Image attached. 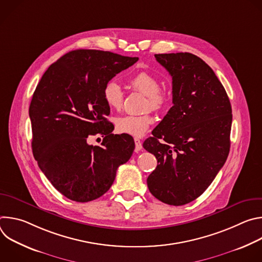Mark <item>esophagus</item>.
I'll return each mask as SVG.
<instances>
[{
  "mask_svg": "<svg viewBox=\"0 0 262 262\" xmlns=\"http://www.w3.org/2000/svg\"><path fill=\"white\" fill-rule=\"evenodd\" d=\"M135 144H136V151H140V150H142L143 146H142V142L140 141V139L135 138Z\"/></svg>",
  "mask_w": 262,
  "mask_h": 262,
  "instance_id": "obj_1",
  "label": "esophagus"
}]
</instances>
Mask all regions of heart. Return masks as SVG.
I'll return each mask as SVG.
<instances>
[{
	"label": "heart",
	"mask_w": 262,
	"mask_h": 262,
	"mask_svg": "<svg viewBox=\"0 0 262 262\" xmlns=\"http://www.w3.org/2000/svg\"><path fill=\"white\" fill-rule=\"evenodd\" d=\"M133 88L146 95L145 110L154 111L164 110L169 98L167 94L161 90L160 81L148 71H139L129 81ZM102 96L111 110H120L124 100V93L121 86L116 81H108L102 90ZM155 122V117L147 112L142 115H123L115 119V127L119 134L133 137H142L146 134Z\"/></svg>",
	"instance_id": "1"
}]
</instances>
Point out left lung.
<instances>
[{
  "label": "left lung",
  "instance_id": "left-lung-1",
  "mask_svg": "<svg viewBox=\"0 0 262 262\" xmlns=\"http://www.w3.org/2000/svg\"><path fill=\"white\" fill-rule=\"evenodd\" d=\"M155 57L172 77L173 105L143 144L158 160L147 185L160 201L179 206L201 196L225 164L232 110L225 88L202 59L191 53Z\"/></svg>",
  "mask_w": 262,
  "mask_h": 262
}]
</instances>
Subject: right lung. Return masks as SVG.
<instances>
[{
    "label": "right lung",
    "mask_w": 262,
    "mask_h": 262,
    "mask_svg": "<svg viewBox=\"0 0 262 262\" xmlns=\"http://www.w3.org/2000/svg\"><path fill=\"white\" fill-rule=\"evenodd\" d=\"M138 60L97 50L71 51L53 63L37 85L29 107L33 155L66 198H99L113 184L118 167L130 159L135 143L126 135L112 134L102 90ZM96 134L104 137L102 146L88 144Z\"/></svg>",
    "instance_id": "add662e5"
}]
</instances>
